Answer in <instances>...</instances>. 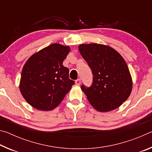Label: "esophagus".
<instances>
[{
  "mask_svg": "<svg viewBox=\"0 0 152 152\" xmlns=\"http://www.w3.org/2000/svg\"><path fill=\"white\" fill-rule=\"evenodd\" d=\"M75 83L77 84V85H80V83H81V80L80 78L77 79L75 81Z\"/></svg>",
  "mask_w": 152,
  "mask_h": 152,
  "instance_id": "esophagus-1",
  "label": "esophagus"
}]
</instances>
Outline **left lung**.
I'll use <instances>...</instances> for the list:
<instances>
[{"mask_svg":"<svg viewBox=\"0 0 152 152\" xmlns=\"http://www.w3.org/2000/svg\"><path fill=\"white\" fill-rule=\"evenodd\" d=\"M78 49L92 74L91 86H81L90 103L100 112L117 109L132 90V76L124 59L114 49L104 45L82 44Z\"/></svg>","mask_w":152,"mask_h":152,"instance_id":"8db88e82","label":"left lung"}]
</instances>
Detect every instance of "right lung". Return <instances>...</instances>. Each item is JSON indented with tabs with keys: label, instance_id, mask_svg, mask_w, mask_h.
<instances>
[{
	"label": "right lung",
	"instance_id": "1",
	"mask_svg": "<svg viewBox=\"0 0 152 152\" xmlns=\"http://www.w3.org/2000/svg\"><path fill=\"white\" fill-rule=\"evenodd\" d=\"M70 49L53 43L31 56L23 68L20 91L26 101L41 110L58 107L70 91L74 81L63 66Z\"/></svg>",
	"mask_w": 152,
	"mask_h": 152
}]
</instances>
